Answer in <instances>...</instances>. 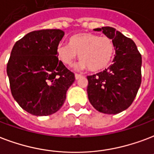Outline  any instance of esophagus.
I'll return each instance as SVG.
<instances>
[{"label":"esophagus","mask_w":154,"mask_h":154,"mask_svg":"<svg viewBox=\"0 0 154 154\" xmlns=\"http://www.w3.org/2000/svg\"><path fill=\"white\" fill-rule=\"evenodd\" d=\"M82 75L81 74H77V73H75V78H76V80L79 79L80 77H82Z\"/></svg>","instance_id":"1"}]
</instances>
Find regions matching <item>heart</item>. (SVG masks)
I'll list each match as a JSON object with an SVG mask.
<instances>
[{
    "mask_svg": "<svg viewBox=\"0 0 154 154\" xmlns=\"http://www.w3.org/2000/svg\"><path fill=\"white\" fill-rule=\"evenodd\" d=\"M115 52L113 41L108 37L91 33H82L70 38V44H60L57 48L59 59L66 65H72L79 55V69L98 71L108 66Z\"/></svg>",
    "mask_w": 154,
    "mask_h": 154,
    "instance_id": "obj_1",
    "label": "heart"
}]
</instances>
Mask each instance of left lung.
Instances as JSON below:
<instances>
[{
    "label": "left lung",
    "instance_id": "1",
    "mask_svg": "<svg viewBox=\"0 0 154 154\" xmlns=\"http://www.w3.org/2000/svg\"><path fill=\"white\" fill-rule=\"evenodd\" d=\"M113 41V64L88 76L87 94L91 105L104 114H118L131 106L141 83V55L136 43L110 26L94 29Z\"/></svg>",
    "mask_w": 154,
    "mask_h": 154
}]
</instances>
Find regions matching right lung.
Segmentation results:
<instances>
[{"label": "right lung", "mask_w": 154, "mask_h": 154, "mask_svg": "<svg viewBox=\"0 0 154 154\" xmlns=\"http://www.w3.org/2000/svg\"><path fill=\"white\" fill-rule=\"evenodd\" d=\"M61 30L28 33L16 42L7 64L12 95L23 110L36 116L59 111L74 73L58 60L57 48L64 37Z\"/></svg>", "instance_id": "add662e5"}]
</instances>
